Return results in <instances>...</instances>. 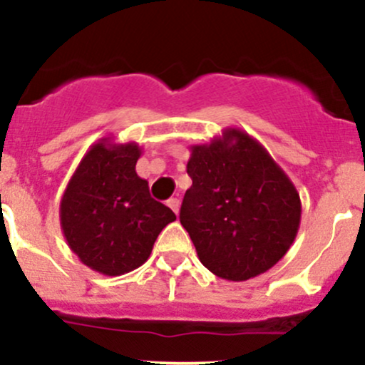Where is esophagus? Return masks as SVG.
<instances>
[{
  "label": "esophagus",
  "instance_id": "1",
  "mask_svg": "<svg viewBox=\"0 0 365 365\" xmlns=\"http://www.w3.org/2000/svg\"><path fill=\"white\" fill-rule=\"evenodd\" d=\"M168 206H170L171 210H173L175 215H178V211H180V201H178V199L171 197L170 201H168Z\"/></svg>",
  "mask_w": 365,
  "mask_h": 365
}]
</instances>
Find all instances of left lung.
<instances>
[{
	"mask_svg": "<svg viewBox=\"0 0 365 365\" xmlns=\"http://www.w3.org/2000/svg\"><path fill=\"white\" fill-rule=\"evenodd\" d=\"M180 223L199 259L227 280L263 274L287 253L302 220L299 194L258 140L239 128L190 147Z\"/></svg>",
	"mask_w": 365,
	"mask_h": 365,
	"instance_id": "left-lung-1",
	"label": "left lung"
}]
</instances>
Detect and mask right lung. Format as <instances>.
Here are the masks:
<instances>
[{"label":"right lung","instance_id":"right-lung-1","mask_svg":"<svg viewBox=\"0 0 365 365\" xmlns=\"http://www.w3.org/2000/svg\"><path fill=\"white\" fill-rule=\"evenodd\" d=\"M138 143L102 138L90 147L60 201L63 237L81 263L115 277L149 259L173 211L154 201L149 182L135 171Z\"/></svg>","mask_w":365,"mask_h":365}]
</instances>
